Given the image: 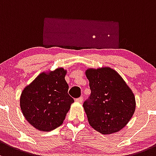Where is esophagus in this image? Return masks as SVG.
<instances>
[{
    "label": "esophagus",
    "mask_w": 156,
    "mask_h": 156,
    "mask_svg": "<svg viewBox=\"0 0 156 156\" xmlns=\"http://www.w3.org/2000/svg\"><path fill=\"white\" fill-rule=\"evenodd\" d=\"M75 101H78V102L81 103L83 101V97L82 96H81V97H79V98H77V99H75Z\"/></svg>",
    "instance_id": "34e87169"
}]
</instances>
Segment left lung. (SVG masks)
Returning <instances> with one entry per match:
<instances>
[{
	"mask_svg": "<svg viewBox=\"0 0 156 156\" xmlns=\"http://www.w3.org/2000/svg\"><path fill=\"white\" fill-rule=\"evenodd\" d=\"M91 93L83 106L89 123L107 134L121 130L135 111V99L115 70L108 67L86 71Z\"/></svg>",
	"mask_w": 156,
	"mask_h": 156,
	"instance_id": "8db88e82",
	"label": "left lung"
}]
</instances>
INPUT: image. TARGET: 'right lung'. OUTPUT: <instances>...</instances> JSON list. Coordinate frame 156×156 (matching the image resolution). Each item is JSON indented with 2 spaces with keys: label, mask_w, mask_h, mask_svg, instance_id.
Here are the masks:
<instances>
[{
  "label": "right lung",
  "mask_w": 156,
  "mask_h": 156,
  "mask_svg": "<svg viewBox=\"0 0 156 156\" xmlns=\"http://www.w3.org/2000/svg\"><path fill=\"white\" fill-rule=\"evenodd\" d=\"M66 73L63 68L41 73L23 90L21 110L27 122L37 129L49 132L59 127L74 102L68 94Z\"/></svg>",
  "instance_id": "add662e5"
}]
</instances>
